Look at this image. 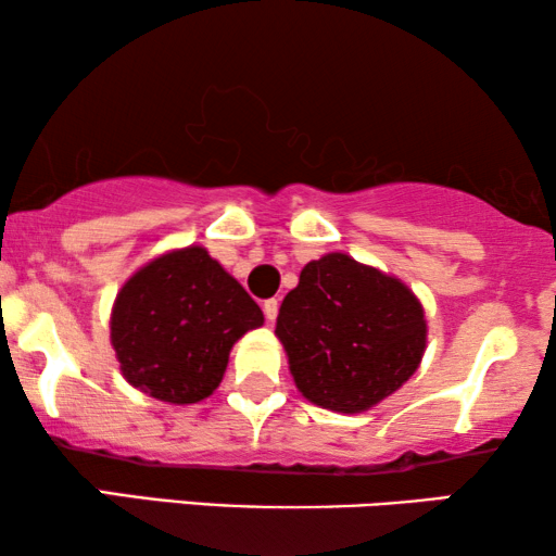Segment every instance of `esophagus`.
Wrapping results in <instances>:
<instances>
[{"mask_svg":"<svg viewBox=\"0 0 556 556\" xmlns=\"http://www.w3.org/2000/svg\"><path fill=\"white\" fill-rule=\"evenodd\" d=\"M263 314H265V318H268V321H276V316H278V301H276V299L263 301Z\"/></svg>","mask_w":556,"mask_h":556,"instance_id":"1","label":"esophagus"}]
</instances>
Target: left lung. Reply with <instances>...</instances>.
Listing matches in <instances>:
<instances>
[{"label": "left lung", "instance_id": "1", "mask_svg": "<svg viewBox=\"0 0 556 556\" xmlns=\"http://www.w3.org/2000/svg\"><path fill=\"white\" fill-rule=\"evenodd\" d=\"M276 337L303 397L349 415L375 407L415 375L428 324L400 278L329 253L301 270L280 303Z\"/></svg>", "mask_w": 556, "mask_h": 556}]
</instances>
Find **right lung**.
<instances>
[{
    "label": "right lung",
    "mask_w": 556,
    "mask_h": 556,
    "mask_svg": "<svg viewBox=\"0 0 556 556\" xmlns=\"http://www.w3.org/2000/svg\"><path fill=\"white\" fill-rule=\"evenodd\" d=\"M263 326V311L200 245L136 270L116 295L111 344L126 382L149 397L192 405L223 382L230 349Z\"/></svg>",
    "instance_id": "add662e5"
}]
</instances>
